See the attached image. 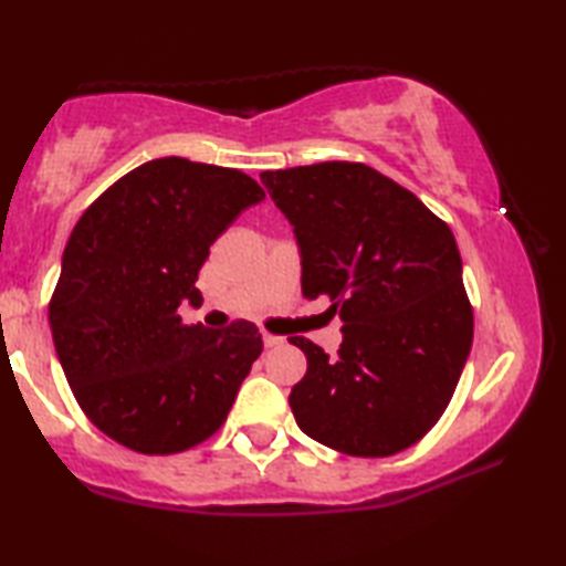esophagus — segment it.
<instances>
[{"label":"esophagus","mask_w":566,"mask_h":566,"mask_svg":"<svg viewBox=\"0 0 566 566\" xmlns=\"http://www.w3.org/2000/svg\"><path fill=\"white\" fill-rule=\"evenodd\" d=\"M264 347H280V344H284L282 337H276V334H264Z\"/></svg>","instance_id":"34e87169"}]
</instances>
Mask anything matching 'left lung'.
<instances>
[{
  "instance_id": "left-lung-1",
  "label": "left lung",
  "mask_w": 566,
  "mask_h": 566,
  "mask_svg": "<svg viewBox=\"0 0 566 566\" xmlns=\"http://www.w3.org/2000/svg\"><path fill=\"white\" fill-rule=\"evenodd\" d=\"M260 179L294 227L302 294L329 296L344 322L337 357L290 337L306 357L290 395L296 424L352 457L417 444L444 415L474 337L452 229L361 161Z\"/></svg>"
}]
</instances>
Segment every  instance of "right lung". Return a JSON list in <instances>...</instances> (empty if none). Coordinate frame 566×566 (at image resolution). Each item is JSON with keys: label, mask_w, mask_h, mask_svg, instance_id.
I'll return each instance as SVG.
<instances>
[{"label": "right lung", "mask_w": 566, "mask_h": 566, "mask_svg": "<svg viewBox=\"0 0 566 566\" xmlns=\"http://www.w3.org/2000/svg\"><path fill=\"white\" fill-rule=\"evenodd\" d=\"M264 199L239 169L181 157L132 169L72 229L50 302L56 357L84 415L139 454H177L224 424L262 334L185 324L209 247Z\"/></svg>", "instance_id": "add662e5"}]
</instances>
